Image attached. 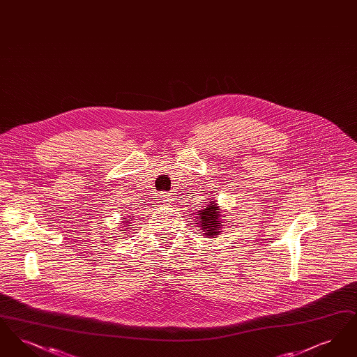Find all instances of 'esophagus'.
<instances>
[{
  "label": "esophagus",
  "mask_w": 357,
  "mask_h": 357,
  "mask_svg": "<svg viewBox=\"0 0 357 357\" xmlns=\"http://www.w3.org/2000/svg\"><path fill=\"white\" fill-rule=\"evenodd\" d=\"M160 199H162L163 204H171L174 201V194H171V192H162L160 194Z\"/></svg>",
  "instance_id": "1"
}]
</instances>
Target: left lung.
<instances>
[{"instance_id": "1", "label": "left lung", "mask_w": 357, "mask_h": 357, "mask_svg": "<svg viewBox=\"0 0 357 357\" xmlns=\"http://www.w3.org/2000/svg\"><path fill=\"white\" fill-rule=\"evenodd\" d=\"M221 208L217 206L215 201L211 199L210 202H204V206L198 211L197 221L201 230L204 231L206 237L217 238L221 234V227L223 222L221 220Z\"/></svg>"}]
</instances>
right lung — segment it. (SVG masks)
Instances as JSON below:
<instances>
[{"label": "right lung", "instance_id": "add662e5", "mask_svg": "<svg viewBox=\"0 0 357 357\" xmlns=\"http://www.w3.org/2000/svg\"><path fill=\"white\" fill-rule=\"evenodd\" d=\"M124 220H126V218H124ZM126 225H128V223H126Z\"/></svg>", "mask_w": 357, "mask_h": 357}]
</instances>
